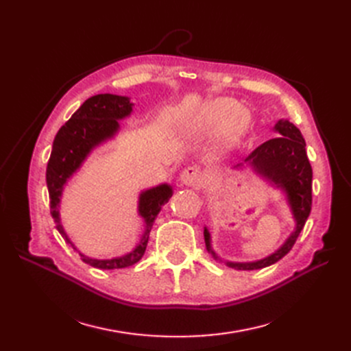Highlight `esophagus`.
<instances>
[{
    "label": "esophagus",
    "instance_id": "esophagus-1",
    "mask_svg": "<svg viewBox=\"0 0 351 351\" xmlns=\"http://www.w3.org/2000/svg\"><path fill=\"white\" fill-rule=\"evenodd\" d=\"M202 180H204V174H202L200 169L195 165L184 168L182 176H180V182L186 186H192V187L199 186L202 183Z\"/></svg>",
    "mask_w": 351,
    "mask_h": 351
}]
</instances>
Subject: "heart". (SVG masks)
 I'll use <instances>...</instances> for the list:
<instances>
[{
	"instance_id": "1",
	"label": "heart",
	"mask_w": 351,
	"mask_h": 351,
	"mask_svg": "<svg viewBox=\"0 0 351 351\" xmlns=\"http://www.w3.org/2000/svg\"><path fill=\"white\" fill-rule=\"evenodd\" d=\"M227 116L229 117V120L227 121V132L230 134L239 133L246 125V112L236 110V104L230 99H217L208 104L199 115V123L205 129H209V127L212 129V127H218L224 123Z\"/></svg>"
}]
</instances>
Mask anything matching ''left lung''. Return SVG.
Returning <instances> with one entry per match:
<instances>
[{
	"instance_id": "8db88e82",
	"label": "left lung",
	"mask_w": 351,
	"mask_h": 351,
	"mask_svg": "<svg viewBox=\"0 0 351 351\" xmlns=\"http://www.w3.org/2000/svg\"><path fill=\"white\" fill-rule=\"evenodd\" d=\"M275 130L281 136L274 137V139H269L258 146L244 159V162L252 165L254 171L284 190L295 221V230L282 246L275 253L269 254L268 258L246 263L227 262L230 268L240 271L261 269L282 259L293 249L297 237H299L306 224L307 217L311 214L312 167L306 154V142L302 132L293 123L287 120H280L275 124ZM240 165L241 164L237 167ZM204 236L208 252L212 253V256L215 259H218L215 252L210 249V236L208 228H205Z\"/></svg>"
}]
</instances>
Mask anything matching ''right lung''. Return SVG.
<instances>
[{
  "label": "right lung",
  "mask_w": 351,
  "mask_h": 351,
  "mask_svg": "<svg viewBox=\"0 0 351 351\" xmlns=\"http://www.w3.org/2000/svg\"><path fill=\"white\" fill-rule=\"evenodd\" d=\"M133 104L127 97L119 95L101 93L84 101L80 108L71 115V119L58 130L49 161L47 165V186L51 202V215L54 218L57 230L64 240L74 247L60 222V197L67 180L77 171L82 162L86 159L95 146L105 142L119 132V120L130 115ZM173 195V189L168 184H161L146 190L139 197V214L145 219L146 230L142 236L141 243L130 253L114 259H92L84 256L79 250L80 259L99 269H120L132 267L137 263L145 254L147 240L152 226L159 210L167 204Z\"/></svg>",
  "instance_id": "obj_1"
}]
</instances>
